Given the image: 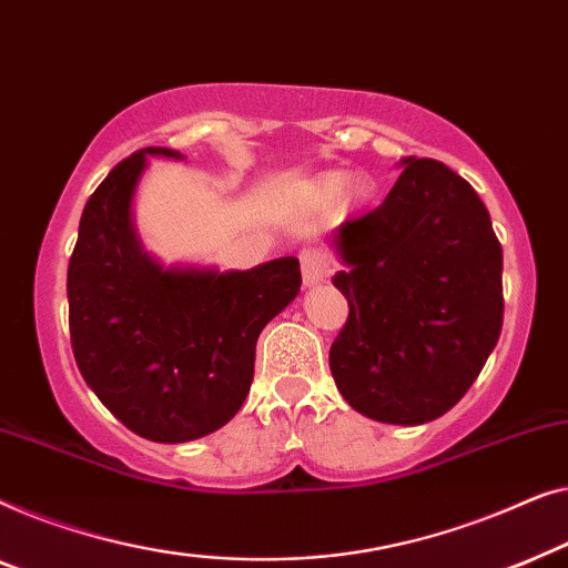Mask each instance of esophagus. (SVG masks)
I'll return each instance as SVG.
<instances>
[{
  "mask_svg": "<svg viewBox=\"0 0 568 568\" xmlns=\"http://www.w3.org/2000/svg\"><path fill=\"white\" fill-rule=\"evenodd\" d=\"M332 273V260L329 254L318 246H308V250L301 252V275L306 285H316L329 277Z\"/></svg>",
  "mask_w": 568,
  "mask_h": 568,
  "instance_id": "34e87169",
  "label": "esophagus"
}]
</instances>
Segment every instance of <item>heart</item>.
I'll use <instances>...</instances> for the list:
<instances>
[{"label": "heart", "instance_id": "1", "mask_svg": "<svg viewBox=\"0 0 568 568\" xmlns=\"http://www.w3.org/2000/svg\"><path fill=\"white\" fill-rule=\"evenodd\" d=\"M326 190H329V193H334V190H339L342 187V178H329L326 180V185H324Z\"/></svg>", "mask_w": 568, "mask_h": 568}]
</instances>
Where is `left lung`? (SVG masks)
<instances>
[{
    "label": "left lung",
    "instance_id": "left-lung-1",
    "mask_svg": "<svg viewBox=\"0 0 568 568\" xmlns=\"http://www.w3.org/2000/svg\"><path fill=\"white\" fill-rule=\"evenodd\" d=\"M375 211L345 221L334 285L347 322L329 367L345 402L388 425L443 417L497 347L501 244L481 197L435 159H402Z\"/></svg>",
    "mask_w": 568,
    "mask_h": 568
}]
</instances>
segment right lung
Listing matches in <instances>:
<instances>
[{"instance_id":"obj_1","label":"right lung","mask_w":568,"mask_h":568,"mask_svg":"<svg viewBox=\"0 0 568 568\" xmlns=\"http://www.w3.org/2000/svg\"><path fill=\"white\" fill-rule=\"evenodd\" d=\"M149 146L115 164L84 205L69 260V332L79 373L131 433L154 443L211 435L242 409L254 349L298 295L281 257L244 273L164 270L143 254L131 201Z\"/></svg>"}]
</instances>
